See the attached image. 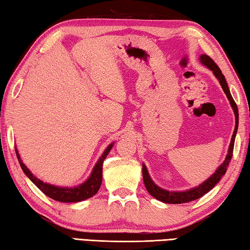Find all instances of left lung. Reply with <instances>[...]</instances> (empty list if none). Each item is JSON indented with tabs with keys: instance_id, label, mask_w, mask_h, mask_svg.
<instances>
[{
	"instance_id": "left-lung-1",
	"label": "left lung",
	"mask_w": 250,
	"mask_h": 250,
	"mask_svg": "<svg viewBox=\"0 0 250 250\" xmlns=\"http://www.w3.org/2000/svg\"><path fill=\"white\" fill-rule=\"evenodd\" d=\"M200 62L202 65H204L205 67H207V68L213 71L214 76L218 79V82H219V83H221L224 92H225L228 100H229V104H230L231 108H232V110H234V113H235V120H236L235 121V124H236L235 130H234V133H232V135H231L230 145H229V147H228V152H227L225 161H224L221 166L216 168V171H215L213 174L208 177V179L205 180L200 185L195 186V188L186 189V191H180V192L167 191V189H164L162 188H160L159 185H156L154 182L152 181L151 176L149 175V172H147L146 167L145 166V164H142L143 182H145L146 191L149 192L154 198H156V200H159L163 203H167V204H183V203L195 201V200H197V198L202 197L207 192H209L210 189L218 183L219 180L223 177V175L226 173L228 163H229L231 155H232V150H234L235 138H236L237 129H238V108H237V104L230 95L229 88H228V84H227L226 79H225V76L222 74V70L218 68V66L215 64L213 59H211L209 56H207V55L203 54L200 56Z\"/></svg>"
}]
</instances>
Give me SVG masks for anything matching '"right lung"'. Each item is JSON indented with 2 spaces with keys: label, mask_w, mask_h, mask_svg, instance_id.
I'll use <instances>...</instances> for the list:
<instances>
[{
  "label": "right lung",
  "mask_w": 250,
  "mask_h": 250,
  "mask_svg": "<svg viewBox=\"0 0 250 250\" xmlns=\"http://www.w3.org/2000/svg\"><path fill=\"white\" fill-rule=\"evenodd\" d=\"M115 142L110 143L107 146V149L104 151V153L101 154L99 160L97 161L95 164L94 168H92L91 174L89 177L83 182V183L79 184L77 186H74V188H68V186H57L53 185L49 183H46V182L42 181L33 174V173L28 170L27 167L23 163L22 159H21L19 150L15 147L16 155H18L20 166L22 167L23 172L25 173L29 180H31L34 184H35L37 188H39L42 192H43L45 195L48 197L53 198L55 201L62 202V203H77L87 200V198H90L94 195H96L97 192L99 191L101 182H103V164L105 159V156L108 155L110 150L112 149Z\"/></svg>",
  "instance_id": "obj_1"
}]
</instances>
